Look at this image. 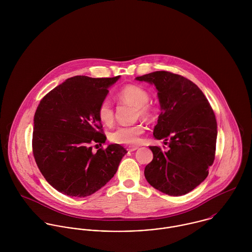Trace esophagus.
Segmentation results:
<instances>
[{
    "label": "esophagus",
    "instance_id": "obj_1",
    "mask_svg": "<svg viewBox=\"0 0 252 252\" xmlns=\"http://www.w3.org/2000/svg\"><path fill=\"white\" fill-rule=\"evenodd\" d=\"M138 148H139V146H137V145H131V146L128 147V151H129V152H133V151L137 150Z\"/></svg>",
    "mask_w": 252,
    "mask_h": 252
}]
</instances>
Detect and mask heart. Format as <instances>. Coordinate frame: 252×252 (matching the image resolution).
Segmentation results:
<instances>
[{"instance_id": "b5f03b06", "label": "heart", "mask_w": 252, "mask_h": 252, "mask_svg": "<svg viewBox=\"0 0 252 252\" xmlns=\"http://www.w3.org/2000/svg\"><path fill=\"white\" fill-rule=\"evenodd\" d=\"M116 97L121 102L134 105L137 108L138 116L144 119L152 118L154 110L152 106L147 103L149 95L143 87L133 84L126 85L117 92ZM98 116L101 122L106 125H110L113 122L114 111L108 100H104L100 104L98 108ZM144 131V125L142 123L119 126L110 134V140L115 144H137Z\"/></svg>"}]
</instances>
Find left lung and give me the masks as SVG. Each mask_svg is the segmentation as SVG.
Instances as JSON below:
<instances>
[{
  "mask_svg": "<svg viewBox=\"0 0 252 252\" xmlns=\"http://www.w3.org/2000/svg\"><path fill=\"white\" fill-rule=\"evenodd\" d=\"M154 84L161 113L153 130L169 150L149 146L152 161L144 177L155 189L181 196L206 180L216 155V115L202 90L191 80L173 72L158 71L136 77Z\"/></svg>",
  "mask_w": 252,
  "mask_h": 252,
  "instance_id": "1",
  "label": "left lung"
}]
</instances>
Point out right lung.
Masks as SVG:
<instances>
[{"label": "right lung", "instance_id": "right-lung-1", "mask_svg": "<svg viewBox=\"0 0 252 252\" xmlns=\"http://www.w3.org/2000/svg\"><path fill=\"white\" fill-rule=\"evenodd\" d=\"M120 75H76L47 93L34 116L33 154L46 181L62 194L90 196L115 175L127 153L120 144L93 152L106 143L98 108Z\"/></svg>", "mask_w": 252, "mask_h": 252}]
</instances>
